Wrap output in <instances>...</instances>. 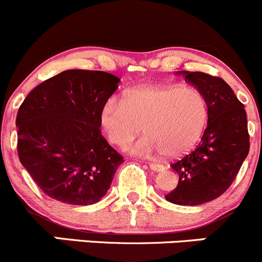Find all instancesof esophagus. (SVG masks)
I'll return each mask as SVG.
<instances>
[{"label":"esophagus","mask_w":262,"mask_h":262,"mask_svg":"<svg viewBox=\"0 0 262 262\" xmlns=\"http://www.w3.org/2000/svg\"><path fill=\"white\" fill-rule=\"evenodd\" d=\"M149 167H150V170L156 171V172H160V171H163V170H165V166L161 165V163L150 162V163H149Z\"/></svg>","instance_id":"esophagus-1"}]
</instances>
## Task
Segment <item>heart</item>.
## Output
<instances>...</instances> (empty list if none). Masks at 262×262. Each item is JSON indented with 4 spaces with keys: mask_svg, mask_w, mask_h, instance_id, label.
<instances>
[{
    "mask_svg": "<svg viewBox=\"0 0 262 262\" xmlns=\"http://www.w3.org/2000/svg\"><path fill=\"white\" fill-rule=\"evenodd\" d=\"M208 116L207 99L195 87L147 84L128 90L124 100H106L100 123L115 146L126 147L144 129L146 134L130 150L141 156L176 157L199 142Z\"/></svg>",
    "mask_w": 262,
    "mask_h": 262,
    "instance_id": "obj_1",
    "label": "heart"
}]
</instances>
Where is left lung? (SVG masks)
Listing matches in <instances>:
<instances>
[{"label":"left lung","mask_w":262,"mask_h":262,"mask_svg":"<svg viewBox=\"0 0 262 262\" xmlns=\"http://www.w3.org/2000/svg\"><path fill=\"white\" fill-rule=\"evenodd\" d=\"M178 73L202 91L209 116L199 144L171 163L179 184L165 198L178 205H200L226 192L247 157V115L244 104L224 80L203 72Z\"/></svg>","instance_id":"1"}]
</instances>
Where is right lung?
<instances>
[{
  "mask_svg": "<svg viewBox=\"0 0 262 262\" xmlns=\"http://www.w3.org/2000/svg\"><path fill=\"white\" fill-rule=\"evenodd\" d=\"M119 81L102 71L68 70L41 82L18 107V158L52 199L91 205L109 190L124 160L102 137L100 112Z\"/></svg>",
  "mask_w": 262,
  "mask_h": 262,
  "instance_id": "1",
  "label": "right lung"
}]
</instances>
